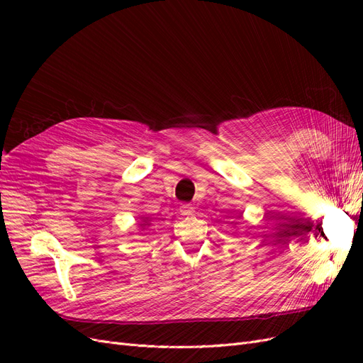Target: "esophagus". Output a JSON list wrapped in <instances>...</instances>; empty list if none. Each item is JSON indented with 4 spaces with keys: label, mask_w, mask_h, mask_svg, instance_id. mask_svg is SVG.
Returning <instances> with one entry per match:
<instances>
[{
    "label": "esophagus",
    "mask_w": 363,
    "mask_h": 363,
    "mask_svg": "<svg viewBox=\"0 0 363 363\" xmlns=\"http://www.w3.org/2000/svg\"><path fill=\"white\" fill-rule=\"evenodd\" d=\"M180 213H182V215H186V216L192 215V213H194L192 204H191V203H183V204L180 206Z\"/></svg>",
    "instance_id": "1"
}]
</instances>
